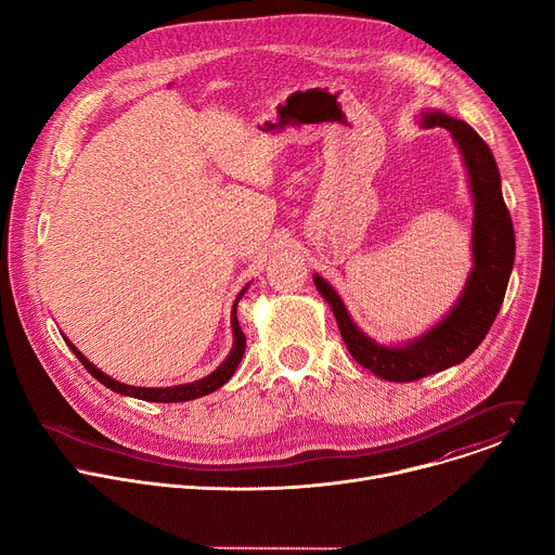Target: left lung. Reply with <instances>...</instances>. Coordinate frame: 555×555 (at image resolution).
<instances>
[{"label": "left lung", "mask_w": 555, "mask_h": 555, "mask_svg": "<svg viewBox=\"0 0 555 555\" xmlns=\"http://www.w3.org/2000/svg\"><path fill=\"white\" fill-rule=\"evenodd\" d=\"M422 127H443L459 146L472 197V270L443 319L402 343H377L351 319L338 292L313 272V285L330 302L353 360L388 382H413L461 364L488 336L503 305L516 257L514 225L501 173L483 138L467 122L439 109L420 114Z\"/></svg>", "instance_id": "8db88e82"}]
</instances>
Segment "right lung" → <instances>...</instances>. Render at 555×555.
<instances>
[{
	"mask_svg": "<svg viewBox=\"0 0 555 555\" xmlns=\"http://www.w3.org/2000/svg\"><path fill=\"white\" fill-rule=\"evenodd\" d=\"M250 287V283L236 294L234 298V305H232V311H230V327H232V349L230 353L225 356V360L212 371L208 373L206 377L202 379H195V382H186V384H178V386H160V388H151V386H131V384H122L114 377H109L107 373H103L99 366H94L81 351H78L69 338H65L63 334V340L65 345L72 349V353L83 362V366L101 382L105 384L109 390L114 392H120V395H127V398H135V400H142V402H160V404H176V402H191V400H197V398H204V395H210L215 392L217 388H221L230 377L232 373L236 371V366H240L242 358H244V351H246V336L240 327V321H236V302H240V298L246 294V289Z\"/></svg>",
	"mask_w": 555,
	"mask_h": 555,
	"instance_id": "1",
	"label": "right lung"
}]
</instances>
